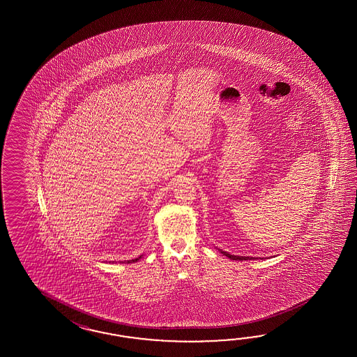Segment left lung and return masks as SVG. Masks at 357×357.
I'll use <instances>...</instances> for the list:
<instances>
[{
	"instance_id": "left-lung-1",
	"label": "left lung",
	"mask_w": 357,
	"mask_h": 357,
	"mask_svg": "<svg viewBox=\"0 0 357 357\" xmlns=\"http://www.w3.org/2000/svg\"><path fill=\"white\" fill-rule=\"evenodd\" d=\"M227 257L229 259H245V258H240V257H234V255H229V254H227Z\"/></svg>"
}]
</instances>
